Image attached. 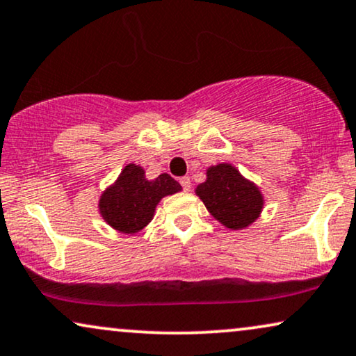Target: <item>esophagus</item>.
Here are the masks:
<instances>
[{
  "mask_svg": "<svg viewBox=\"0 0 356 356\" xmlns=\"http://www.w3.org/2000/svg\"><path fill=\"white\" fill-rule=\"evenodd\" d=\"M179 184H181V188L184 189V191H189V189H191V179H189L188 177L179 178Z\"/></svg>",
  "mask_w": 356,
  "mask_h": 356,
  "instance_id": "1",
  "label": "esophagus"
}]
</instances>
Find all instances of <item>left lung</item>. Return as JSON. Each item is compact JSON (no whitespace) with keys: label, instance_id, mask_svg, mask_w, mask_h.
I'll return each instance as SVG.
<instances>
[{"label":"left lung","instance_id":"obj_1","mask_svg":"<svg viewBox=\"0 0 356 356\" xmlns=\"http://www.w3.org/2000/svg\"><path fill=\"white\" fill-rule=\"evenodd\" d=\"M207 211L229 229H242L260 214L263 200L255 184L247 181L232 165L207 170V179L196 189Z\"/></svg>","mask_w":356,"mask_h":356}]
</instances>
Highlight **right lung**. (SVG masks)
Instances as JSON below:
<instances>
[{
	"label": "right lung",
	"instance_id": "right-lung-1",
	"mask_svg": "<svg viewBox=\"0 0 356 356\" xmlns=\"http://www.w3.org/2000/svg\"><path fill=\"white\" fill-rule=\"evenodd\" d=\"M179 189V183L167 173L149 181L140 167L127 165L116 184L101 196L99 211L111 227L134 234L150 222L161 197Z\"/></svg>",
	"mask_w": 356,
	"mask_h": 356
}]
</instances>
